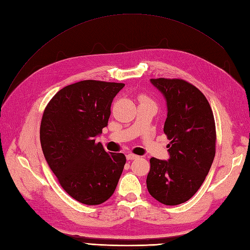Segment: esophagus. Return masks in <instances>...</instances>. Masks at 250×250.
<instances>
[{
  "label": "esophagus",
  "mask_w": 250,
  "mask_h": 250,
  "mask_svg": "<svg viewBox=\"0 0 250 250\" xmlns=\"http://www.w3.org/2000/svg\"><path fill=\"white\" fill-rule=\"evenodd\" d=\"M126 158H127L128 161H133V160H137V158H139V156L133 154V153H128V154L126 155Z\"/></svg>",
  "instance_id": "obj_1"
}]
</instances>
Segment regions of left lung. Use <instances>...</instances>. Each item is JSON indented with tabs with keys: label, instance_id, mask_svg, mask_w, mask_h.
I'll use <instances>...</instances> for the list:
<instances>
[{
	"label": "left lung",
	"instance_id": "obj_1",
	"mask_svg": "<svg viewBox=\"0 0 250 250\" xmlns=\"http://www.w3.org/2000/svg\"><path fill=\"white\" fill-rule=\"evenodd\" d=\"M167 102L164 132L169 160L150 158L147 188L166 206H177L199 190L216 153L215 120L207 98L183 79H150Z\"/></svg>",
	"mask_w": 250,
	"mask_h": 250
}]
</instances>
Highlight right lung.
I'll use <instances>...</instances> for the list:
<instances>
[{
  "instance_id": "obj_1",
  "label": "right lung",
  "mask_w": 250,
  "mask_h": 250,
  "mask_svg": "<svg viewBox=\"0 0 250 250\" xmlns=\"http://www.w3.org/2000/svg\"><path fill=\"white\" fill-rule=\"evenodd\" d=\"M124 83L83 80L60 89L43 111L41 144L60 186L77 201L97 206L115 192L126 157L107 153L95 138L107 126Z\"/></svg>"
}]
</instances>
